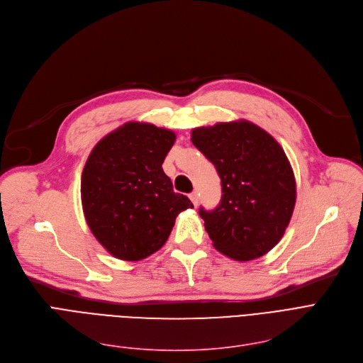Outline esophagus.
Here are the masks:
<instances>
[{
    "mask_svg": "<svg viewBox=\"0 0 363 363\" xmlns=\"http://www.w3.org/2000/svg\"><path fill=\"white\" fill-rule=\"evenodd\" d=\"M189 198H191V201H192V203H194L195 206L198 205V201H199V198H198V194H196V192H194V194L189 195Z\"/></svg>",
    "mask_w": 363,
    "mask_h": 363,
    "instance_id": "obj_1",
    "label": "esophagus"
}]
</instances>
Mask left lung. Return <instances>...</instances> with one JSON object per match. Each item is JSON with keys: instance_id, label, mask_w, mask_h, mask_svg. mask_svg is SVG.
<instances>
[{"instance_id": "1", "label": "left lung", "mask_w": 363, "mask_h": 363, "mask_svg": "<svg viewBox=\"0 0 363 363\" xmlns=\"http://www.w3.org/2000/svg\"><path fill=\"white\" fill-rule=\"evenodd\" d=\"M192 143L221 179L220 203L199 208L216 250L238 262L267 254L284 236L297 195L281 145L244 119L194 128Z\"/></svg>"}]
</instances>
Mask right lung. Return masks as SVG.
<instances>
[{
	"mask_svg": "<svg viewBox=\"0 0 363 363\" xmlns=\"http://www.w3.org/2000/svg\"><path fill=\"white\" fill-rule=\"evenodd\" d=\"M176 134L147 123H127L94 146L81 177L85 220L94 238L119 260L139 262L157 252L176 217L194 208L172 191L162 169Z\"/></svg>",
	"mask_w": 363,
	"mask_h": 363,
	"instance_id": "1",
	"label": "right lung"
}]
</instances>
